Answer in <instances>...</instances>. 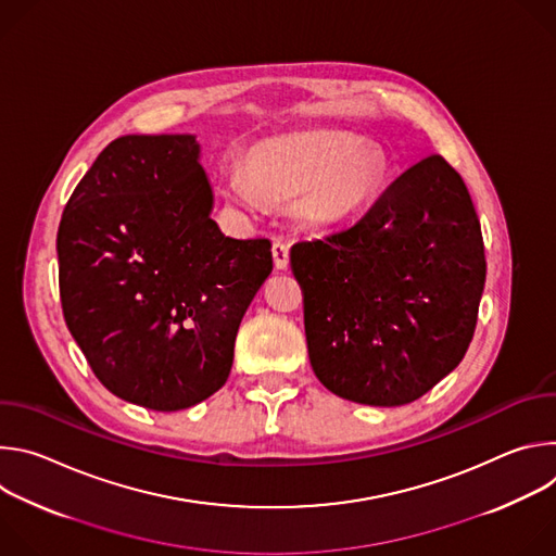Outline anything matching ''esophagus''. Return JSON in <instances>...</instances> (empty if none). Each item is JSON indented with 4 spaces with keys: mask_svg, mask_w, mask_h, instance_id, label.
<instances>
[{
    "mask_svg": "<svg viewBox=\"0 0 556 556\" xmlns=\"http://www.w3.org/2000/svg\"><path fill=\"white\" fill-rule=\"evenodd\" d=\"M273 260H275V268H279V270L288 268V262H290V247H288L286 242L277 240V242L273 244Z\"/></svg>",
    "mask_w": 556,
    "mask_h": 556,
    "instance_id": "esophagus-1",
    "label": "esophagus"
}]
</instances>
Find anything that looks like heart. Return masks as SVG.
Wrapping results in <instances>:
<instances>
[{"label": "heart", "instance_id": "1", "mask_svg": "<svg viewBox=\"0 0 556 556\" xmlns=\"http://www.w3.org/2000/svg\"><path fill=\"white\" fill-rule=\"evenodd\" d=\"M382 180V155L358 136L316 129L257 142L247 155V174L232 172L224 191L249 206L296 200L305 222L330 226L356 215Z\"/></svg>", "mask_w": 556, "mask_h": 556}]
</instances>
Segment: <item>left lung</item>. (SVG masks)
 <instances>
[{
  "mask_svg": "<svg viewBox=\"0 0 556 556\" xmlns=\"http://www.w3.org/2000/svg\"><path fill=\"white\" fill-rule=\"evenodd\" d=\"M312 369L345 401L401 407L464 358L486 281L480 217L462 176L433 153L352 226L296 242Z\"/></svg>",
  "mask_w": 556,
  "mask_h": 556,
  "instance_id": "1",
  "label": "left lung"
}]
</instances>
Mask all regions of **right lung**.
Wrapping results in <instances>:
<instances>
[{"mask_svg":"<svg viewBox=\"0 0 556 556\" xmlns=\"http://www.w3.org/2000/svg\"><path fill=\"white\" fill-rule=\"evenodd\" d=\"M189 134L121 136L72 191L56 232L63 319L118 399L178 412L228 378L270 240H232Z\"/></svg>","mask_w":556,"mask_h":556,"instance_id":"obj_1","label":"right lung"}]
</instances>
